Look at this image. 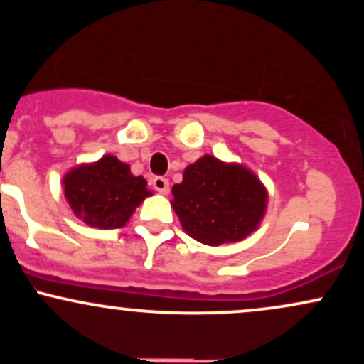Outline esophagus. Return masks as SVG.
I'll list each match as a JSON object with an SVG mask.
<instances>
[{"instance_id": "1", "label": "esophagus", "mask_w": 364, "mask_h": 364, "mask_svg": "<svg viewBox=\"0 0 364 364\" xmlns=\"http://www.w3.org/2000/svg\"><path fill=\"white\" fill-rule=\"evenodd\" d=\"M152 186H154V190L159 191V193L166 195L169 191V179L162 178V176L152 178Z\"/></svg>"}]
</instances>
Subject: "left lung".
Segmentation results:
<instances>
[{
  "mask_svg": "<svg viewBox=\"0 0 364 364\" xmlns=\"http://www.w3.org/2000/svg\"><path fill=\"white\" fill-rule=\"evenodd\" d=\"M173 208L183 229L203 245L236 243L265 215L267 190L250 169L203 156L173 186Z\"/></svg>",
  "mask_w": 364,
  "mask_h": 364,
  "instance_id": "left-lung-1",
  "label": "left lung"
}]
</instances>
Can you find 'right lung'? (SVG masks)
Here are the masks:
<instances>
[{
    "instance_id": "1",
    "label": "right lung",
    "mask_w": 364,
    "mask_h": 364,
    "mask_svg": "<svg viewBox=\"0 0 364 364\" xmlns=\"http://www.w3.org/2000/svg\"><path fill=\"white\" fill-rule=\"evenodd\" d=\"M65 198L73 214L97 229L123 228L135 208L152 195L147 181L133 176L114 156L73 168L63 178Z\"/></svg>"
}]
</instances>
